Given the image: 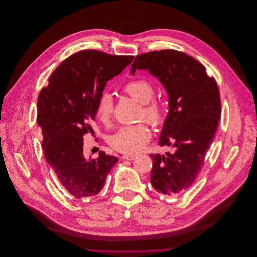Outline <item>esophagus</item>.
Returning <instances> with one entry per match:
<instances>
[{"label": "esophagus", "mask_w": 257, "mask_h": 257, "mask_svg": "<svg viewBox=\"0 0 257 257\" xmlns=\"http://www.w3.org/2000/svg\"><path fill=\"white\" fill-rule=\"evenodd\" d=\"M135 155H122L121 156V158L123 159V160H134L135 159Z\"/></svg>", "instance_id": "1"}]
</instances>
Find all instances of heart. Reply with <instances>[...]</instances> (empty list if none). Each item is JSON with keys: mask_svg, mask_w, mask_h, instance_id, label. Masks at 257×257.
<instances>
[{"mask_svg": "<svg viewBox=\"0 0 257 257\" xmlns=\"http://www.w3.org/2000/svg\"><path fill=\"white\" fill-rule=\"evenodd\" d=\"M123 91L134 100L142 104L139 119H145L150 125L156 127L163 123L166 115V109L163 102L157 98H153L155 94L153 84L145 79H136L126 83ZM113 98L110 94L104 93L98 101L96 115L100 122L109 125L113 115ZM150 140V132L143 124L128 125L120 127L109 139L110 146L121 153L134 154L141 151Z\"/></svg>", "mask_w": 257, "mask_h": 257, "instance_id": "obj_1", "label": "heart"}]
</instances>
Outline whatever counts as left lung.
I'll return each instance as SVG.
<instances>
[{
  "label": "left lung",
  "mask_w": 257,
  "mask_h": 257,
  "mask_svg": "<svg viewBox=\"0 0 257 257\" xmlns=\"http://www.w3.org/2000/svg\"><path fill=\"white\" fill-rule=\"evenodd\" d=\"M158 77L169 97V113L158 145L174 147L173 153L150 154L151 184L158 192L178 195L197 177L221 117L217 82L192 57L175 49L139 55L132 64Z\"/></svg>",
  "instance_id": "1"
}]
</instances>
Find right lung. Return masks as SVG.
Returning <instances> with one entry per match:
<instances>
[{"instance_id":"right-lung-1","label":"right lung","mask_w":257,"mask_h":257,"mask_svg":"<svg viewBox=\"0 0 257 257\" xmlns=\"http://www.w3.org/2000/svg\"><path fill=\"white\" fill-rule=\"evenodd\" d=\"M133 59L96 49L78 51L54 71L38 95L37 124L43 136L44 158L61 185L75 198L98 194L118 161L103 151L97 159L87 161L83 137L94 135L91 123L106 83Z\"/></svg>"}]
</instances>
